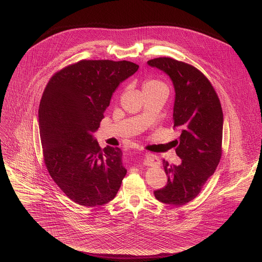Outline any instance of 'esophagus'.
Masks as SVG:
<instances>
[{
    "label": "esophagus",
    "instance_id": "esophagus-1",
    "mask_svg": "<svg viewBox=\"0 0 262 262\" xmlns=\"http://www.w3.org/2000/svg\"><path fill=\"white\" fill-rule=\"evenodd\" d=\"M144 165L149 167H157L161 165V161L155 155H147L145 156V159H144Z\"/></svg>",
    "mask_w": 262,
    "mask_h": 262
}]
</instances>
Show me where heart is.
Returning <instances> with one entry per match:
<instances>
[{"label":"heart","mask_w":262,"mask_h":262,"mask_svg":"<svg viewBox=\"0 0 262 262\" xmlns=\"http://www.w3.org/2000/svg\"><path fill=\"white\" fill-rule=\"evenodd\" d=\"M143 89L144 90H167L168 91L166 84L158 79H149V80L145 81V83L143 84Z\"/></svg>","instance_id":"b5f03b06"}]
</instances>
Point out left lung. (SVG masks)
Instances as JSON below:
<instances>
[{"label": "left lung", "instance_id": "obj_1", "mask_svg": "<svg viewBox=\"0 0 262 262\" xmlns=\"http://www.w3.org/2000/svg\"><path fill=\"white\" fill-rule=\"evenodd\" d=\"M148 64L165 71L173 82V122L180 132L175 150L181 164L176 166L163 160L168 182L155 196L166 204L184 205L199 195L220 163L221 102L209 80L195 66L170 57L151 59Z\"/></svg>", "mask_w": 262, "mask_h": 262}]
</instances>
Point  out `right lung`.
<instances>
[{"mask_svg":"<svg viewBox=\"0 0 262 262\" xmlns=\"http://www.w3.org/2000/svg\"><path fill=\"white\" fill-rule=\"evenodd\" d=\"M139 65L129 61L81 60L57 71L39 111L47 169L73 202L86 207L114 199L126 174L118 147L101 149L91 133L99 127L112 94Z\"/></svg>","mask_w":262,"mask_h":262,"instance_id":"obj_1","label":"right lung"}]
</instances>
